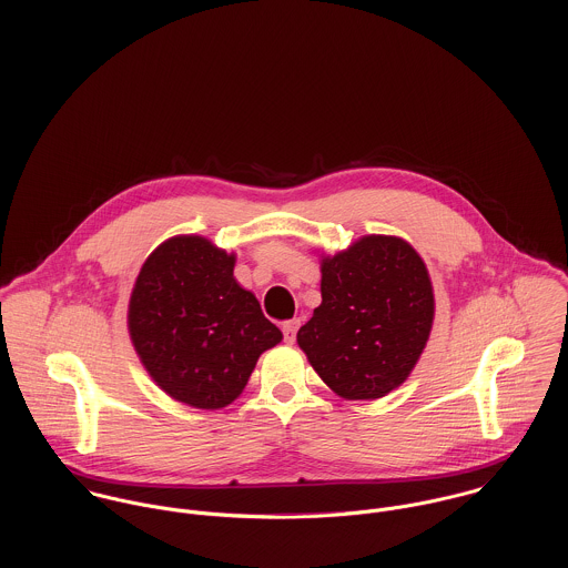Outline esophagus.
Instances as JSON below:
<instances>
[{"label":"esophagus","mask_w":568,"mask_h":568,"mask_svg":"<svg viewBox=\"0 0 568 568\" xmlns=\"http://www.w3.org/2000/svg\"><path fill=\"white\" fill-rule=\"evenodd\" d=\"M300 329V320H291L286 324L282 325V332H284V341L286 343H295V334Z\"/></svg>","instance_id":"34e87169"}]
</instances>
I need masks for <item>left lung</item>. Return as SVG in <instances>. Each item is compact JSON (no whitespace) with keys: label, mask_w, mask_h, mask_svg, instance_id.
Returning a JSON list of instances; mask_svg holds the SVG:
<instances>
[{"label":"left lung","mask_w":568,"mask_h":568,"mask_svg":"<svg viewBox=\"0 0 568 568\" xmlns=\"http://www.w3.org/2000/svg\"><path fill=\"white\" fill-rule=\"evenodd\" d=\"M435 297L424 260L396 236H363L322 260V304L297 343L345 400L400 387L426 347Z\"/></svg>","instance_id":"obj_1"}]
</instances>
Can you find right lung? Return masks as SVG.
<instances>
[{
  "label": "right lung",
  "instance_id": "1",
  "mask_svg": "<svg viewBox=\"0 0 568 568\" xmlns=\"http://www.w3.org/2000/svg\"><path fill=\"white\" fill-rule=\"evenodd\" d=\"M236 255L201 236H174L144 262L129 302V334L163 392L194 408L232 405L262 352L282 341Z\"/></svg>",
  "mask_w": 568,
  "mask_h": 568
}]
</instances>
